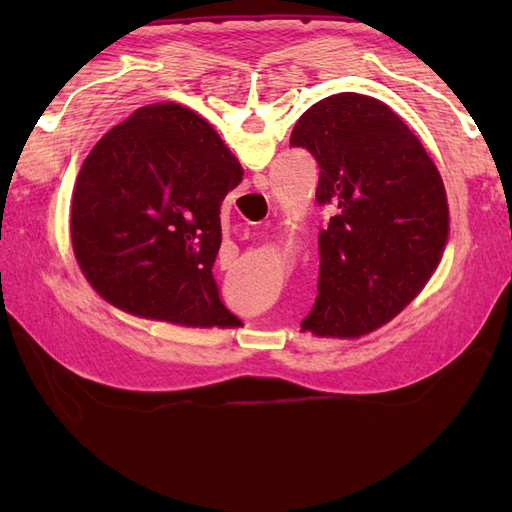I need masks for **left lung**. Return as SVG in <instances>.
Returning <instances> with one entry per match:
<instances>
[{"instance_id":"obj_1","label":"left lung","mask_w":512,"mask_h":512,"mask_svg":"<svg viewBox=\"0 0 512 512\" xmlns=\"http://www.w3.org/2000/svg\"><path fill=\"white\" fill-rule=\"evenodd\" d=\"M292 147L319 162V297L303 330L361 336L416 299L449 237L447 193L411 129L372 96L343 92L297 121Z\"/></svg>"}]
</instances>
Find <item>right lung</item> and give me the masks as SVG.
I'll return each mask as SVG.
<instances>
[{
	"instance_id": "right-lung-1",
	"label": "right lung",
	"mask_w": 512,
	"mask_h": 512,
	"mask_svg": "<svg viewBox=\"0 0 512 512\" xmlns=\"http://www.w3.org/2000/svg\"><path fill=\"white\" fill-rule=\"evenodd\" d=\"M244 169L187 107H140L112 127L76 176L72 246L112 306L189 328H235L217 290L220 209Z\"/></svg>"
}]
</instances>
